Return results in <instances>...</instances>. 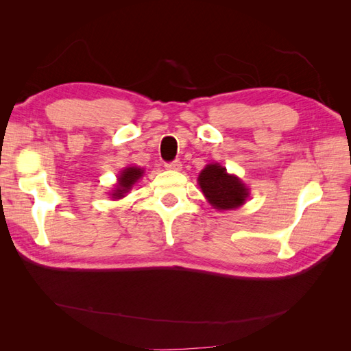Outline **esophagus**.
Masks as SVG:
<instances>
[{
    "instance_id": "34e87169",
    "label": "esophagus",
    "mask_w": 351,
    "mask_h": 351,
    "mask_svg": "<svg viewBox=\"0 0 351 351\" xmlns=\"http://www.w3.org/2000/svg\"><path fill=\"white\" fill-rule=\"evenodd\" d=\"M165 168H167V169H171V171H180V169H182V162H180L178 159H176V161L167 162V164H165Z\"/></svg>"
}]
</instances>
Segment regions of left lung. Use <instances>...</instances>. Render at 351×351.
<instances>
[{
  "mask_svg": "<svg viewBox=\"0 0 351 351\" xmlns=\"http://www.w3.org/2000/svg\"><path fill=\"white\" fill-rule=\"evenodd\" d=\"M197 183L209 204L218 210L236 209L246 202L249 189L236 176L228 174L219 164H208L202 169Z\"/></svg>",
  "mask_w": 351,
  "mask_h": 351,
  "instance_id": "1",
  "label": "left lung"
}]
</instances>
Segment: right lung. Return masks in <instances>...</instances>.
<instances>
[{
  "instance_id": "1",
  "label": "right lung",
  "mask_w": 351,
  "mask_h": 351,
  "mask_svg": "<svg viewBox=\"0 0 351 351\" xmlns=\"http://www.w3.org/2000/svg\"><path fill=\"white\" fill-rule=\"evenodd\" d=\"M143 176V168L139 167H127L119 176V183L115 184L112 190V199H121L129 190L134 186V183Z\"/></svg>"
}]
</instances>
